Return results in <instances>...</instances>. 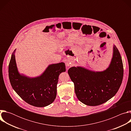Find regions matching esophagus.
Masks as SVG:
<instances>
[{
    "label": "esophagus",
    "instance_id": "obj_1",
    "mask_svg": "<svg viewBox=\"0 0 131 131\" xmlns=\"http://www.w3.org/2000/svg\"><path fill=\"white\" fill-rule=\"evenodd\" d=\"M66 66L67 67L69 68V67H70L71 66V63H70V61H67L66 62Z\"/></svg>",
    "mask_w": 131,
    "mask_h": 131
}]
</instances>
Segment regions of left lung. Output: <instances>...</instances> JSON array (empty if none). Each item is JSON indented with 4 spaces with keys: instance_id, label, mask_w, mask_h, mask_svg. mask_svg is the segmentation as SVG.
I'll list each match as a JSON object with an SVG mask.
<instances>
[{
    "instance_id": "left-lung-1",
    "label": "left lung",
    "mask_w": 131,
    "mask_h": 131,
    "mask_svg": "<svg viewBox=\"0 0 131 131\" xmlns=\"http://www.w3.org/2000/svg\"><path fill=\"white\" fill-rule=\"evenodd\" d=\"M68 73L81 102L88 106L101 105L116 95L122 83L123 66L121 55L114 45L113 58L106 70L94 71L77 66L70 68Z\"/></svg>"
}]
</instances>
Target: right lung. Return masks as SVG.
<instances>
[{
    "label": "right lung",
    "mask_w": 131,
    "mask_h": 131,
    "mask_svg": "<svg viewBox=\"0 0 131 131\" xmlns=\"http://www.w3.org/2000/svg\"><path fill=\"white\" fill-rule=\"evenodd\" d=\"M13 52L9 65L11 85L17 94L27 103L43 107L52 103L57 96V84L60 74L66 71L64 63L49 65L40 76L30 78L18 71Z\"/></svg>",
    "instance_id": "1"
}]
</instances>
